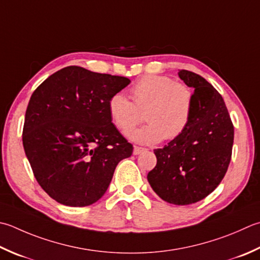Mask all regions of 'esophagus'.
<instances>
[{
	"label": "esophagus",
	"mask_w": 260,
	"mask_h": 260,
	"mask_svg": "<svg viewBox=\"0 0 260 260\" xmlns=\"http://www.w3.org/2000/svg\"><path fill=\"white\" fill-rule=\"evenodd\" d=\"M147 151V149H144V147H140V146H134V151L133 153L134 155H139L141 153H143V152Z\"/></svg>",
	"instance_id": "obj_1"
}]
</instances>
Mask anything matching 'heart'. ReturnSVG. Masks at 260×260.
Segmentation results:
<instances>
[{
	"mask_svg": "<svg viewBox=\"0 0 260 260\" xmlns=\"http://www.w3.org/2000/svg\"><path fill=\"white\" fill-rule=\"evenodd\" d=\"M133 101L120 92L108 100V113L123 134L140 123L144 111L147 124L132 132L129 137L140 144H155L174 140L184 133L194 109V92L185 83L165 75H145L131 88Z\"/></svg>",
	"mask_w": 260,
	"mask_h": 260,
	"instance_id": "b5f03b06",
	"label": "heart"
}]
</instances>
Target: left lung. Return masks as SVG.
Here are the masks:
<instances>
[{
    "instance_id": "obj_1",
    "label": "left lung",
    "mask_w": 260,
    "mask_h": 260,
    "mask_svg": "<svg viewBox=\"0 0 260 260\" xmlns=\"http://www.w3.org/2000/svg\"><path fill=\"white\" fill-rule=\"evenodd\" d=\"M179 78L194 88V109L184 133L154 150L156 166L147 174L152 189L175 205H189L220 185L230 165L235 128L222 95L194 72Z\"/></svg>"
}]
</instances>
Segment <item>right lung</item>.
<instances>
[{"label":"right lung","instance_id":"right-lung-1","mask_svg":"<svg viewBox=\"0 0 260 260\" xmlns=\"http://www.w3.org/2000/svg\"><path fill=\"white\" fill-rule=\"evenodd\" d=\"M124 76L68 66L34 91L22 143L40 187L59 204L83 207L104 196L119 161L133 153L108 113Z\"/></svg>","mask_w":260,"mask_h":260}]
</instances>
